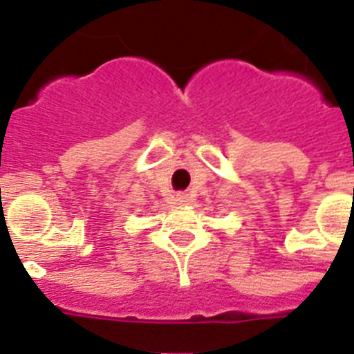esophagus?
Segmentation results:
<instances>
[{
  "mask_svg": "<svg viewBox=\"0 0 354 354\" xmlns=\"http://www.w3.org/2000/svg\"><path fill=\"white\" fill-rule=\"evenodd\" d=\"M176 202H178V204H187V202H189V194L178 193L176 194Z\"/></svg>",
  "mask_w": 354,
  "mask_h": 354,
  "instance_id": "esophagus-1",
  "label": "esophagus"
}]
</instances>
